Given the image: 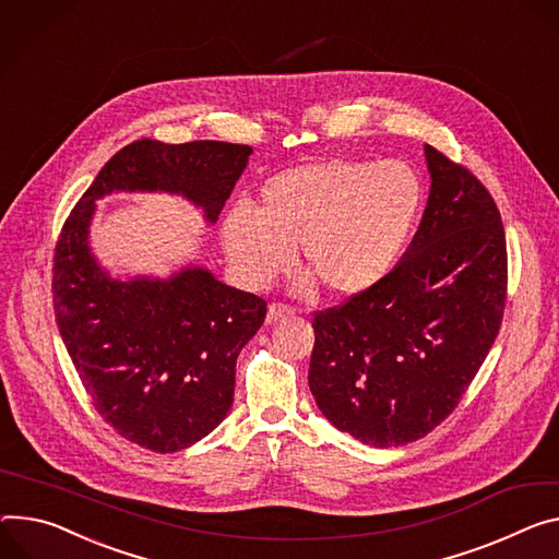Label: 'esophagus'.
I'll return each mask as SVG.
<instances>
[{
    "label": "esophagus",
    "instance_id": "1",
    "mask_svg": "<svg viewBox=\"0 0 559 559\" xmlns=\"http://www.w3.org/2000/svg\"><path fill=\"white\" fill-rule=\"evenodd\" d=\"M292 317V310L285 308V306H270L267 308V317H265V323L272 325V323H278L281 319H287Z\"/></svg>",
    "mask_w": 559,
    "mask_h": 559
}]
</instances>
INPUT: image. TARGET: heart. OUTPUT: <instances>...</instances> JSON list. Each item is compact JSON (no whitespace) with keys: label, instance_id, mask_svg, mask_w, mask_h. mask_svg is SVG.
Here are the masks:
<instances>
[{"label":"heart","instance_id":"heart-1","mask_svg":"<svg viewBox=\"0 0 559 559\" xmlns=\"http://www.w3.org/2000/svg\"><path fill=\"white\" fill-rule=\"evenodd\" d=\"M426 205L421 174L405 160L323 158L272 176L257 207L236 205L223 221L227 259L251 289L267 285L294 261V247L336 298L379 287L401 261Z\"/></svg>","mask_w":559,"mask_h":559}]
</instances>
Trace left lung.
I'll use <instances>...</instances> for the list:
<instances>
[{
    "label": "left lung",
    "instance_id": "1",
    "mask_svg": "<svg viewBox=\"0 0 559 559\" xmlns=\"http://www.w3.org/2000/svg\"><path fill=\"white\" fill-rule=\"evenodd\" d=\"M430 193L392 274L314 317L308 372L323 417L374 448L417 441L460 403L492 347L506 300V236L495 200L424 146Z\"/></svg>",
    "mask_w": 559,
    "mask_h": 559
}]
</instances>
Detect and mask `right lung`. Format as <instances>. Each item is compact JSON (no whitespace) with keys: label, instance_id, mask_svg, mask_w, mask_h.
<instances>
[{"label":"right lung","instance_id":"right-lung-1","mask_svg":"<svg viewBox=\"0 0 559 559\" xmlns=\"http://www.w3.org/2000/svg\"><path fill=\"white\" fill-rule=\"evenodd\" d=\"M251 146L138 140L99 169L71 212L53 267L60 336L95 405L124 439L176 452L207 437L234 403L236 359L265 321V300L187 263L169 276H114L91 247L97 200L180 195L216 225Z\"/></svg>","mask_w":559,"mask_h":559}]
</instances>
